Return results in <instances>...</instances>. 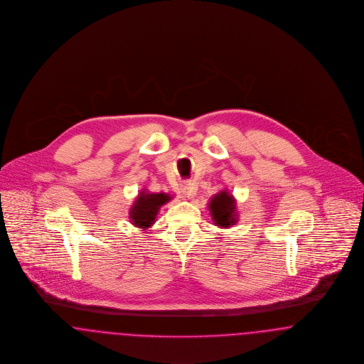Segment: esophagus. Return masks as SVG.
Here are the masks:
<instances>
[{"label":"esophagus","mask_w":364,"mask_h":364,"mask_svg":"<svg viewBox=\"0 0 364 364\" xmlns=\"http://www.w3.org/2000/svg\"><path fill=\"white\" fill-rule=\"evenodd\" d=\"M181 196L185 197V198H191L194 196V191H193V186H191V182L185 181L182 182V186H181Z\"/></svg>","instance_id":"34e87169"}]
</instances>
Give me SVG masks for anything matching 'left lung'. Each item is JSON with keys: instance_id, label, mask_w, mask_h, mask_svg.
I'll use <instances>...</instances> for the list:
<instances>
[{"instance_id": "8db88e82", "label": "left lung", "mask_w": 364, "mask_h": 364, "mask_svg": "<svg viewBox=\"0 0 364 364\" xmlns=\"http://www.w3.org/2000/svg\"><path fill=\"white\" fill-rule=\"evenodd\" d=\"M212 219L219 228H231L237 222L235 200L228 191L216 193L210 201Z\"/></svg>"}]
</instances>
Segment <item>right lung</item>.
<instances>
[{
  "mask_svg": "<svg viewBox=\"0 0 364 364\" xmlns=\"http://www.w3.org/2000/svg\"><path fill=\"white\" fill-rule=\"evenodd\" d=\"M170 200L171 196L166 193H149L142 189L130 210L132 223L141 229H149L154 223L160 207Z\"/></svg>",
  "mask_w": 364,
  "mask_h": 364,
  "instance_id": "1",
  "label": "right lung"
}]
</instances>
